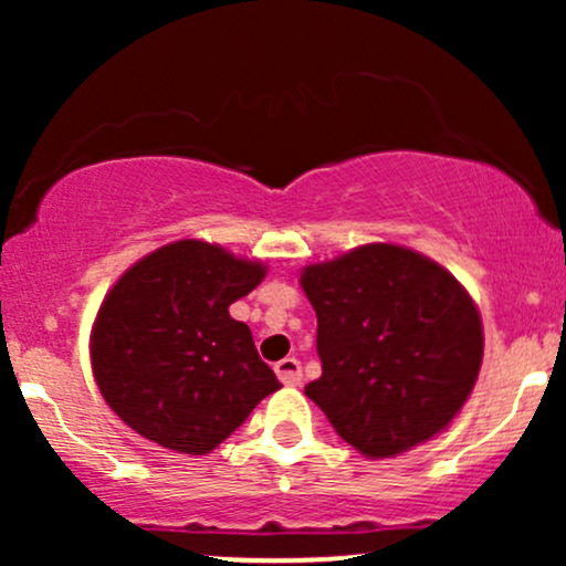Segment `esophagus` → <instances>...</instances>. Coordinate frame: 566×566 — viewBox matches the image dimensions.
<instances>
[{
    "label": "esophagus",
    "instance_id": "obj_1",
    "mask_svg": "<svg viewBox=\"0 0 566 566\" xmlns=\"http://www.w3.org/2000/svg\"><path fill=\"white\" fill-rule=\"evenodd\" d=\"M274 373H276V378L284 382V386H301V380H303L301 361L292 359V356H287V359H282V361H276Z\"/></svg>",
    "mask_w": 566,
    "mask_h": 566
}]
</instances>
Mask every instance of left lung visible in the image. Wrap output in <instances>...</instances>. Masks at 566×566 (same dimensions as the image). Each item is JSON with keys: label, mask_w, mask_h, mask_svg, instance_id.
<instances>
[{"label": "left lung", "mask_w": 566, "mask_h": 566, "mask_svg": "<svg viewBox=\"0 0 566 566\" xmlns=\"http://www.w3.org/2000/svg\"><path fill=\"white\" fill-rule=\"evenodd\" d=\"M322 378L305 396L365 458H391L452 423L479 378L482 319L439 263L365 244L308 265Z\"/></svg>", "instance_id": "1"}]
</instances>
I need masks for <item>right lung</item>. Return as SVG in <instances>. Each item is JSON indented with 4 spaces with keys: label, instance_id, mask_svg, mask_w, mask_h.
I'll list each match as a JSON object with an SVG mask.
<instances>
[{
    "label": "right lung",
    "instance_id": "add662e5",
    "mask_svg": "<svg viewBox=\"0 0 566 566\" xmlns=\"http://www.w3.org/2000/svg\"><path fill=\"white\" fill-rule=\"evenodd\" d=\"M261 263L184 239L151 252L114 284L93 327L103 399L140 437L205 454L261 399L282 388L229 305L263 282Z\"/></svg>",
    "mask_w": 566,
    "mask_h": 566
}]
</instances>
